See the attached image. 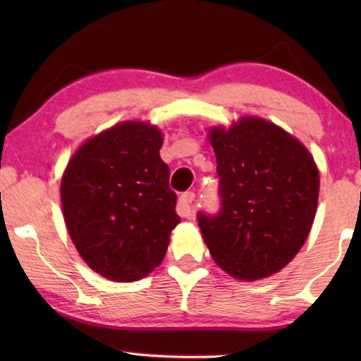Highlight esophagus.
I'll list each match as a JSON object with an SVG mask.
<instances>
[{
    "instance_id": "esophagus-1",
    "label": "esophagus",
    "mask_w": 361,
    "mask_h": 361,
    "mask_svg": "<svg viewBox=\"0 0 361 361\" xmlns=\"http://www.w3.org/2000/svg\"><path fill=\"white\" fill-rule=\"evenodd\" d=\"M194 200H195L194 192H185V194H182L179 197V202H177V214L184 216V219H192L195 214Z\"/></svg>"
}]
</instances>
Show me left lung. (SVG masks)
Instances as JSON below:
<instances>
[{
    "instance_id": "left-lung-1",
    "label": "left lung",
    "mask_w": 361,
    "mask_h": 361,
    "mask_svg": "<svg viewBox=\"0 0 361 361\" xmlns=\"http://www.w3.org/2000/svg\"><path fill=\"white\" fill-rule=\"evenodd\" d=\"M220 177L219 215L199 214L219 268L238 281L279 273L302 248L319 200V169L307 147L259 116L207 130Z\"/></svg>"
}]
</instances>
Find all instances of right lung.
I'll return each instance as SVG.
<instances>
[{
    "mask_svg": "<svg viewBox=\"0 0 361 361\" xmlns=\"http://www.w3.org/2000/svg\"><path fill=\"white\" fill-rule=\"evenodd\" d=\"M162 141L156 125L121 121L83 141L67 162L63 221L78 255L103 278L133 283L164 259L180 216Z\"/></svg>",
    "mask_w": 361,
    "mask_h": 361,
    "instance_id": "1",
    "label": "right lung"
}]
</instances>
